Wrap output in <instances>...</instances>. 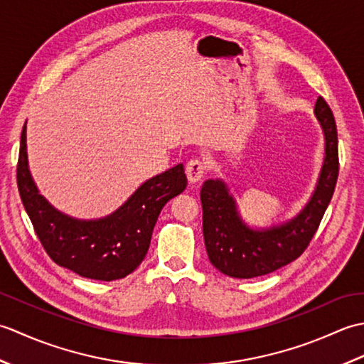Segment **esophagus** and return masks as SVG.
Wrapping results in <instances>:
<instances>
[{
  "mask_svg": "<svg viewBox=\"0 0 364 364\" xmlns=\"http://www.w3.org/2000/svg\"><path fill=\"white\" fill-rule=\"evenodd\" d=\"M205 170H206V167L202 161H198V159L189 161L186 166V176H188L189 183L196 184L202 180V178L205 176Z\"/></svg>",
  "mask_w": 364,
  "mask_h": 364,
  "instance_id": "1",
  "label": "esophagus"
}]
</instances>
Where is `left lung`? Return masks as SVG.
<instances>
[{"instance_id":"8db88e82","label":"left lung","mask_w":364,"mask_h":364,"mask_svg":"<svg viewBox=\"0 0 364 364\" xmlns=\"http://www.w3.org/2000/svg\"><path fill=\"white\" fill-rule=\"evenodd\" d=\"M314 117L323 136V159L314 191L294 218L269 227L250 225L222 178L203 183L205 247L219 272L233 278L266 275L299 258L310 244L335 192L339 170L336 123L322 97L316 102Z\"/></svg>"}]
</instances>
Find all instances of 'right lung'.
<instances>
[{
    "label": "right lung",
    "mask_w": 364,
    "mask_h": 364,
    "mask_svg": "<svg viewBox=\"0 0 364 364\" xmlns=\"http://www.w3.org/2000/svg\"><path fill=\"white\" fill-rule=\"evenodd\" d=\"M17 183L23 206L50 258L84 278L112 282L127 277L144 261L161 210L186 189L188 178L184 166L178 164L144 181L125 203L105 218H72L41 194L31 175L25 123Z\"/></svg>",
    "instance_id": "right-lung-1"
}]
</instances>
